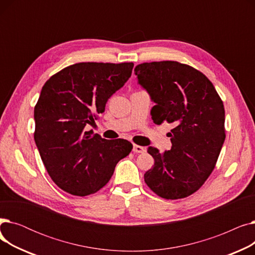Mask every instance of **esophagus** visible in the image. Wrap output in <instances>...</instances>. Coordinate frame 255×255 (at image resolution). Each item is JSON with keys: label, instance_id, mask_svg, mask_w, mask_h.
Here are the masks:
<instances>
[{"label": "esophagus", "instance_id": "1", "mask_svg": "<svg viewBox=\"0 0 255 255\" xmlns=\"http://www.w3.org/2000/svg\"><path fill=\"white\" fill-rule=\"evenodd\" d=\"M133 152H134V153H144L145 148H143V146H141V145L134 144V145H133Z\"/></svg>", "mask_w": 255, "mask_h": 255}]
</instances>
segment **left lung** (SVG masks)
Segmentation results:
<instances>
[{
    "mask_svg": "<svg viewBox=\"0 0 255 255\" xmlns=\"http://www.w3.org/2000/svg\"><path fill=\"white\" fill-rule=\"evenodd\" d=\"M137 84L155 103L152 119L173 125L171 149L160 153L149 146L154 166L144 182L160 197L178 199L197 191L211 175L225 139L223 102L208 77L175 61L135 67Z\"/></svg>",
    "mask_w": 255,
    "mask_h": 255,
    "instance_id": "obj_1",
    "label": "left lung"
}]
</instances>
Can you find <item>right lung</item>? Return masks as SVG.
<instances>
[{
	"label": "right lung",
	"instance_id": "obj_1",
	"mask_svg": "<svg viewBox=\"0 0 255 255\" xmlns=\"http://www.w3.org/2000/svg\"><path fill=\"white\" fill-rule=\"evenodd\" d=\"M133 63H77L52 75L34 110V139L51 180L72 195L105 186L132 150L125 139L107 140L85 131L132 73Z\"/></svg>",
	"mask_w": 255,
	"mask_h": 255
}]
</instances>
